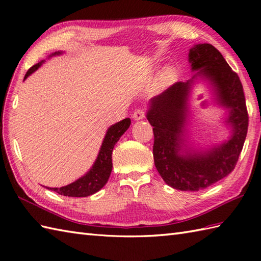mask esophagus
<instances>
[{
  "label": "esophagus",
  "mask_w": 261,
  "mask_h": 261,
  "mask_svg": "<svg viewBox=\"0 0 261 261\" xmlns=\"http://www.w3.org/2000/svg\"><path fill=\"white\" fill-rule=\"evenodd\" d=\"M146 116V110L143 108H138L135 110L134 114H132V118L134 120H140Z\"/></svg>",
  "instance_id": "esophagus-1"
}]
</instances>
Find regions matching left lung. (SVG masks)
Listing matches in <instances>:
<instances>
[{
	"label": "left lung",
	"mask_w": 261,
	"mask_h": 261,
	"mask_svg": "<svg viewBox=\"0 0 261 261\" xmlns=\"http://www.w3.org/2000/svg\"><path fill=\"white\" fill-rule=\"evenodd\" d=\"M190 62L193 69H198L216 87L221 103L231 109V139L205 154L179 156L191 81L177 82L154 97L147 119L153 126L152 153L158 173L176 190L195 192L213 185L234 169L245 145L249 115L239 76L218 49L210 43L197 45L190 50Z\"/></svg>",
	"instance_id": "1"
}]
</instances>
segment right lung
Masks as SVG:
<instances>
[{
  "label": "right lung",
  "instance_id": "add662e5",
  "mask_svg": "<svg viewBox=\"0 0 261 261\" xmlns=\"http://www.w3.org/2000/svg\"><path fill=\"white\" fill-rule=\"evenodd\" d=\"M59 54V53H56ZM42 62L33 65L32 67L27 71L24 79H27L31 73L39 68ZM131 120L127 118L122 120L118 123H115L108 130L107 135L102 143L101 150L98 152V156L95 164L88 173L83 176L82 178L77 179L71 184L60 187V188H49L54 192H56L60 195L70 196V197H86L92 194L98 192L101 188L107 184L109 177L112 171V151L115 143L119 141L121 136L127 130L130 126Z\"/></svg>",
  "mask_w": 261,
  "mask_h": 261
}]
</instances>
